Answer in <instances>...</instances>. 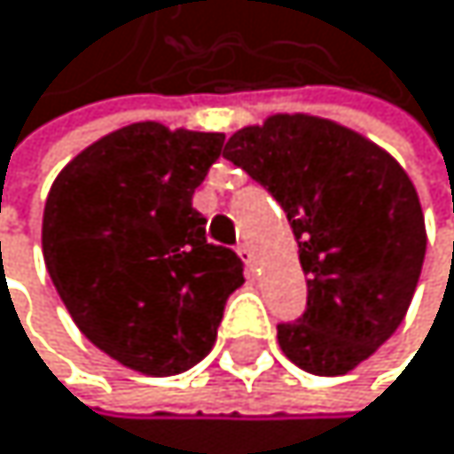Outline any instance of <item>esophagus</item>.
<instances>
[{"label":"esophagus","mask_w":454,"mask_h":454,"mask_svg":"<svg viewBox=\"0 0 454 454\" xmlns=\"http://www.w3.org/2000/svg\"><path fill=\"white\" fill-rule=\"evenodd\" d=\"M237 254L242 256V262H245V270H247V272H254V270H256V259H254V250H250V245H247V242H239V247H237Z\"/></svg>","instance_id":"obj_1"}]
</instances>
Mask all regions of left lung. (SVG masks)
<instances>
[{
    "mask_svg": "<svg viewBox=\"0 0 454 454\" xmlns=\"http://www.w3.org/2000/svg\"><path fill=\"white\" fill-rule=\"evenodd\" d=\"M225 160L278 200L309 276L301 319L281 322L284 356L344 375L400 328L425 262V215L400 162L348 126L270 115L229 137Z\"/></svg>",
    "mask_w": 454,
    "mask_h": 454,
    "instance_id": "8db88e82",
    "label": "left lung"
}]
</instances>
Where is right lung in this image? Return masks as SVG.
Here are the masks:
<instances>
[{
	"label": "right lung",
	"mask_w": 454,
	"mask_h": 454,
	"mask_svg": "<svg viewBox=\"0 0 454 454\" xmlns=\"http://www.w3.org/2000/svg\"><path fill=\"white\" fill-rule=\"evenodd\" d=\"M223 140L132 123L76 153L49 190L51 284L76 328L135 372L168 378L207 358L245 284L239 256L207 242V217L192 209Z\"/></svg>",
	"instance_id": "1"
}]
</instances>
